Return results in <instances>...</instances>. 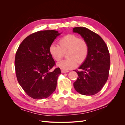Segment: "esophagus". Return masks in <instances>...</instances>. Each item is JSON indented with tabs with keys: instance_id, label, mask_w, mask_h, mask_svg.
Returning a JSON list of instances; mask_svg holds the SVG:
<instances>
[{
	"instance_id": "34e87169",
	"label": "esophagus",
	"mask_w": 125,
	"mask_h": 125,
	"mask_svg": "<svg viewBox=\"0 0 125 125\" xmlns=\"http://www.w3.org/2000/svg\"><path fill=\"white\" fill-rule=\"evenodd\" d=\"M61 72H62V73H68V72H69V71L68 70H63V69H61Z\"/></svg>"
}]
</instances>
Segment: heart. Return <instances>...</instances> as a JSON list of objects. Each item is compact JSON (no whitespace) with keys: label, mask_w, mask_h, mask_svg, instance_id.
Wrapping results in <instances>:
<instances>
[{"label":"heart","mask_w":125,"mask_h":125,"mask_svg":"<svg viewBox=\"0 0 125 125\" xmlns=\"http://www.w3.org/2000/svg\"><path fill=\"white\" fill-rule=\"evenodd\" d=\"M59 45L52 44L49 52L56 61H59L67 52L68 58L61 60L57 65L60 68L68 70L73 69L79 63L83 62L89 54V45L86 42L74 34H68L60 39Z\"/></svg>","instance_id":"heart-1"}]
</instances>
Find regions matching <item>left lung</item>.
<instances>
[{
    "mask_svg": "<svg viewBox=\"0 0 125 125\" xmlns=\"http://www.w3.org/2000/svg\"><path fill=\"white\" fill-rule=\"evenodd\" d=\"M78 33L89 45L88 57L79 67L77 80L73 83L75 90L84 95H93L100 92L106 82L110 68V56L106 44L97 34L84 27H75Z\"/></svg>",
    "mask_w": 125,
    "mask_h": 125,
    "instance_id": "8db88e82",
    "label": "left lung"
}]
</instances>
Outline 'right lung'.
<instances>
[{
	"label": "right lung",
	"instance_id": "1",
	"mask_svg": "<svg viewBox=\"0 0 125 125\" xmlns=\"http://www.w3.org/2000/svg\"><path fill=\"white\" fill-rule=\"evenodd\" d=\"M60 34L55 30L40 31L30 34L22 42L15 57L16 74L19 83L34 99L47 98L56 88L59 68L49 52V47Z\"/></svg>",
	"mask_w": 125,
	"mask_h": 125
}]
</instances>
